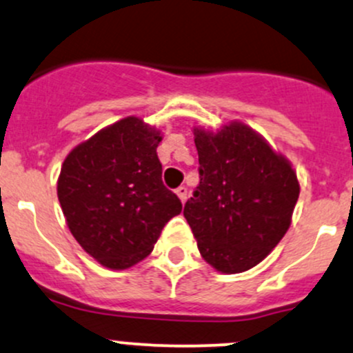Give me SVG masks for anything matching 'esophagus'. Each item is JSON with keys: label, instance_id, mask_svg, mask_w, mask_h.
I'll return each mask as SVG.
<instances>
[{"label": "esophagus", "instance_id": "34e87169", "mask_svg": "<svg viewBox=\"0 0 353 353\" xmlns=\"http://www.w3.org/2000/svg\"><path fill=\"white\" fill-rule=\"evenodd\" d=\"M175 193L178 195V199L181 200V203L187 202V199H188V188L187 187H183V185H181V187L176 188Z\"/></svg>", "mask_w": 353, "mask_h": 353}]
</instances>
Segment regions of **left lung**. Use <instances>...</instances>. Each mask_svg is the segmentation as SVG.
<instances>
[{
	"label": "left lung",
	"mask_w": 353,
	"mask_h": 353,
	"mask_svg": "<svg viewBox=\"0 0 353 353\" xmlns=\"http://www.w3.org/2000/svg\"><path fill=\"white\" fill-rule=\"evenodd\" d=\"M200 183L185 203L203 259L225 274L259 264L288 232L299 183L291 163L248 124L193 128Z\"/></svg>",
	"instance_id": "left-lung-1"
}]
</instances>
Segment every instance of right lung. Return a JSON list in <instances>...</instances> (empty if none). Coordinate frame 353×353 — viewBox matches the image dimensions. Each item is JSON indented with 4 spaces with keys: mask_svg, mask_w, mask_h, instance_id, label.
Wrapping results in <instances>:
<instances>
[{
    "mask_svg": "<svg viewBox=\"0 0 353 353\" xmlns=\"http://www.w3.org/2000/svg\"><path fill=\"white\" fill-rule=\"evenodd\" d=\"M161 136L124 117L67 154L57 195L72 236L109 269H128L153 251L165 223L181 212L161 181Z\"/></svg>",
    "mask_w": 353,
    "mask_h": 353,
    "instance_id": "right-lung-1",
    "label": "right lung"
}]
</instances>
